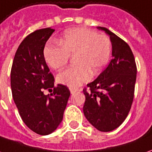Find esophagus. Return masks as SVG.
Here are the masks:
<instances>
[{
	"mask_svg": "<svg viewBox=\"0 0 152 152\" xmlns=\"http://www.w3.org/2000/svg\"><path fill=\"white\" fill-rule=\"evenodd\" d=\"M77 91H78V89H76V88H70V91H71V93L72 94L75 93Z\"/></svg>",
	"mask_w": 152,
	"mask_h": 152,
	"instance_id": "34e87169",
	"label": "esophagus"
}]
</instances>
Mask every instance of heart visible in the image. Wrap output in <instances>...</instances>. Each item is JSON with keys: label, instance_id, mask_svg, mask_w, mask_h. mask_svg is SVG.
<instances>
[{"label": "heart", "instance_id": "obj_1", "mask_svg": "<svg viewBox=\"0 0 152 152\" xmlns=\"http://www.w3.org/2000/svg\"><path fill=\"white\" fill-rule=\"evenodd\" d=\"M61 46L49 44L43 50L46 63L55 70L66 66L70 55H76L77 66L68 68L58 75L61 84L76 88L99 75L110 60L111 43L103 34L76 27L66 31L60 39Z\"/></svg>", "mask_w": 152, "mask_h": 152}]
</instances>
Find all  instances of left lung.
I'll return each mask as SVG.
<instances>
[{
  "label": "left lung",
  "instance_id": "1",
  "mask_svg": "<svg viewBox=\"0 0 152 152\" xmlns=\"http://www.w3.org/2000/svg\"><path fill=\"white\" fill-rule=\"evenodd\" d=\"M110 37L112 60L92 82L87 84L83 112L98 131L107 132L120 126L126 118L134 98L137 66L126 42L106 27L97 26Z\"/></svg>",
  "mask_w": 152,
  "mask_h": 152
}]
</instances>
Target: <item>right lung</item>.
<instances>
[{"label": "right lung", "instance_id": "right-lung-1", "mask_svg": "<svg viewBox=\"0 0 152 152\" xmlns=\"http://www.w3.org/2000/svg\"><path fill=\"white\" fill-rule=\"evenodd\" d=\"M51 27L31 33L20 44L11 72L12 96L24 123L41 136L52 133L63 119L70 91L67 86H54V76L43 56L46 41L54 32ZM54 88L51 95L43 90Z\"/></svg>", "mask_w": 152, "mask_h": 152}]
</instances>
